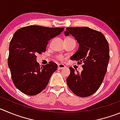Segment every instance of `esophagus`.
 <instances>
[{"mask_svg":"<svg viewBox=\"0 0 120 120\" xmlns=\"http://www.w3.org/2000/svg\"><path fill=\"white\" fill-rule=\"evenodd\" d=\"M65 68L66 66L64 65L63 64H58V69H59V70H61V69Z\"/></svg>","mask_w":120,"mask_h":120,"instance_id":"1","label":"esophagus"}]
</instances>
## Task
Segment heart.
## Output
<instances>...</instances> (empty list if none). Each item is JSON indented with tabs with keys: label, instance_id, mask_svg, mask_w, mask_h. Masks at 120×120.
<instances>
[{
	"label": "heart",
	"instance_id": "obj_1",
	"mask_svg": "<svg viewBox=\"0 0 120 120\" xmlns=\"http://www.w3.org/2000/svg\"><path fill=\"white\" fill-rule=\"evenodd\" d=\"M57 59L58 60L62 61V60H63L64 59V58L63 56H59L57 57Z\"/></svg>",
	"mask_w": 120,
	"mask_h": 120
}]
</instances>
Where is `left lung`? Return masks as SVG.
Instances as JSON below:
<instances>
[{
	"mask_svg": "<svg viewBox=\"0 0 120 120\" xmlns=\"http://www.w3.org/2000/svg\"><path fill=\"white\" fill-rule=\"evenodd\" d=\"M71 34L79 44V50L71 56L72 60L83 64L79 73L70 68L67 84L78 97H88L95 93L101 85L109 60V45L105 36L88 27L66 28L65 35Z\"/></svg>",
	"mask_w": 120,
	"mask_h": 120,
	"instance_id": "obj_1",
	"label": "left lung"
}]
</instances>
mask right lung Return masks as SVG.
Returning a JSON list of instances; mask_svg holds the SVG:
<instances>
[{"instance_id":"obj_1","label":"right lung","mask_w":120,"mask_h":120,"mask_svg":"<svg viewBox=\"0 0 120 120\" xmlns=\"http://www.w3.org/2000/svg\"><path fill=\"white\" fill-rule=\"evenodd\" d=\"M64 29L30 25L14 34L9 44L8 63L12 81L22 93L36 95L46 88L57 65L49 61L40 66L37 55L45 52L49 40L60 34Z\"/></svg>"}]
</instances>
